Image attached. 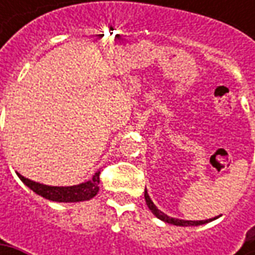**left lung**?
<instances>
[{
  "mask_svg": "<svg viewBox=\"0 0 255 255\" xmlns=\"http://www.w3.org/2000/svg\"><path fill=\"white\" fill-rule=\"evenodd\" d=\"M144 200H146V204H147L149 210L152 211L153 214H154L159 220L164 221V223H169V224H173V226L190 227V226H201V224H206V223H210V221L216 220V217H214V219H209V220H197V221L180 220V219H173V217H169L167 214H164L163 211H160L157 207H156V206H154V203H153L152 199H150V197H149V194H147V190H144Z\"/></svg>",
  "mask_w": 255,
  "mask_h": 255,
  "instance_id": "1",
  "label": "left lung"
}]
</instances>
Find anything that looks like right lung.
Instances as JSON below:
<instances>
[{
    "label": "right lung",
    "instance_id": "right-lung-1",
    "mask_svg": "<svg viewBox=\"0 0 255 255\" xmlns=\"http://www.w3.org/2000/svg\"><path fill=\"white\" fill-rule=\"evenodd\" d=\"M99 173L96 171L91 180L76 184V186H48L42 183H36L29 180L24 176L18 174V177L22 180L25 186H28L31 190L39 194L46 200L58 201V203H78V201H86L93 199L99 191Z\"/></svg>",
    "mask_w": 255,
    "mask_h": 255
}]
</instances>
